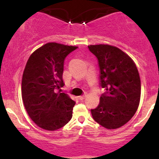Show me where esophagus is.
Wrapping results in <instances>:
<instances>
[{
  "label": "esophagus",
  "instance_id": "1",
  "mask_svg": "<svg viewBox=\"0 0 159 159\" xmlns=\"http://www.w3.org/2000/svg\"><path fill=\"white\" fill-rule=\"evenodd\" d=\"M85 97H86V94H84V95H82V96H79V99L80 100H83V99H84Z\"/></svg>",
  "mask_w": 159,
  "mask_h": 159
}]
</instances>
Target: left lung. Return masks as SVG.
Here are the masks:
<instances>
[{"instance_id":"obj_1","label":"left lung","mask_w":159,"mask_h":159,"mask_svg":"<svg viewBox=\"0 0 159 159\" xmlns=\"http://www.w3.org/2000/svg\"><path fill=\"white\" fill-rule=\"evenodd\" d=\"M97 57L100 86L105 92L91 109L96 123L107 129L123 126L134 116L140 98V79L134 61L116 47L109 45H89Z\"/></svg>"}]
</instances>
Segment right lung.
<instances>
[{
	"label": "right lung",
	"instance_id": "right-lung-1",
	"mask_svg": "<svg viewBox=\"0 0 159 159\" xmlns=\"http://www.w3.org/2000/svg\"><path fill=\"white\" fill-rule=\"evenodd\" d=\"M76 48L48 43L36 49L27 62L21 81L24 105L33 121L45 130H57L72 119L75 102L60 89L64 86L65 58Z\"/></svg>",
	"mask_w": 159,
	"mask_h": 159
}]
</instances>
